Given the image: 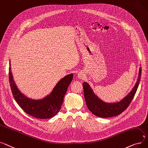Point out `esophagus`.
<instances>
[{
  "instance_id": "esophagus-1",
  "label": "esophagus",
  "mask_w": 148,
  "mask_h": 148,
  "mask_svg": "<svg viewBox=\"0 0 148 148\" xmlns=\"http://www.w3.org/2000/svg\"><path fill=\"white\" fill-rule=\"evenodd\" d=\"M85 74H84V72H79L78 73V77L79 78V79H84V77H85Z\"/></svg>"
}]
</instances>
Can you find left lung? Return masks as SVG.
<instances>
[{"label":"left lung","mask_w":148,"mask_h":148,"mask_svg":"<svg viewBox=\"0 0 148 148\" xmlns=\"http://www.w3.org/2000/svg\"><path fill=\"white\" fill-rule=\"evenodd\" d=\"M141 74L142 68L140 67L137 82L131 91L121 101L113 103L103 101L95 93L87 82H83L84 98L88 110L94 115L102 118L114 117L121 114L127 108L134 96L139 85Z\"/></svg>","instance_id":"left-lung-1"}]
</instances>
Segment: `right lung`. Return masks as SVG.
<instances>
[{"label": "right lung", "mask_w": 148, "mask_h": 148, "mask_svg": "<svg viewBox=\"0 0 148 148\" xmlns=\"http://www.w3.org/2000/svg\"><path fill=\"white\" fill-rule=\"evenodd\" d=\"M72 73L65 76L54 87L51 92L42 99L27 97L17 87L11 71L10 61L9 80L14 97L22 109L29 115L37 119L52 118L60 111L64 97L73 79Z\"/></svg>", "instance_id": "add662e5"}]
</instances>
